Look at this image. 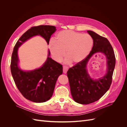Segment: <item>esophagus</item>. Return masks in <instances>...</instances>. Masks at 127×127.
<instances>
[{
  "mask_svg": "<svg viewBox=\"0 0 127 127\" xmlns=\"http://www.w3.org/2000/svg\"><path fill=\"white\" fill-rule=\"evenodd\" d=\"M68 69V67H67V66H64L63 67V72H64V74H66Z\"/></svg>",
  "mask_w": 127,
  "mask_h": 127,
  "instance_id": "esophagus-1",
  "label": "esophagus"
}]
</instances>
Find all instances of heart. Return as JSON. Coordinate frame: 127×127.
<instances>
[{"mask_svg":"<svg viewBox=\"0 0 127 127\" xmlns=\"http://www.w3.org/2000/svg\"><path fill=\"white\" fill-rule=\"evenodd\" d=\"M93 45V40L89 34L64 30L58 33L55 41L50 42L49 49L58 62L63 59L66 53V63L77 64L90 54Z\"/></svg>","mask_w":127,"mask_h":127,"instance_id":"1","label":"heart"}]
</instances>
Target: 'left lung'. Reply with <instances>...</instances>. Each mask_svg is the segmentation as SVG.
<instances>
[{
    "label": "left lung",
    "mask_w": 127,
    "mask_h": 127,
    "mask_svg": "<svg viewBox=\"0 0 127 127\" xmlns=\"http://www.w3.org/2000/svg\"><path fill=\"white\" fill-rule=\"evenodd\" d=\"M87 32L93 40L91 51L85 59L70 68L67 71L72 98L82 104H88L98 100L109 90L116 65L114 52L108 40L92 31H87ZM97 52H102L106 56L107 72L103 78L94 80L88 75L86 65L91 56Z\"/></svg>",
    "instance_id": "8db88e82"
}]
</instances>
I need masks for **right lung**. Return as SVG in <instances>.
<instances>
[{"instance_id": "obj_1", "label": "right lung", "mask_w": 127, "mask_h": 127, "mask_svg": "<svg viewBox=\"0 0 127 127\" xmlns=\"http://www.w3.org/2000/svg\"><path fill=\"white\" fill-rule=\"evenodd\" d=\"M56 31L51 25L33 26L25 32L15 44L11 55L10 70L15 84L23 96L29 100L42 103L52 96L57 80L63 74V66L52 60L50 56L41 67L31 71H23L18 67L17 51L26 41L34 36L41 35L49 44L52 34Z\"/></svg>"}]
</instances>
